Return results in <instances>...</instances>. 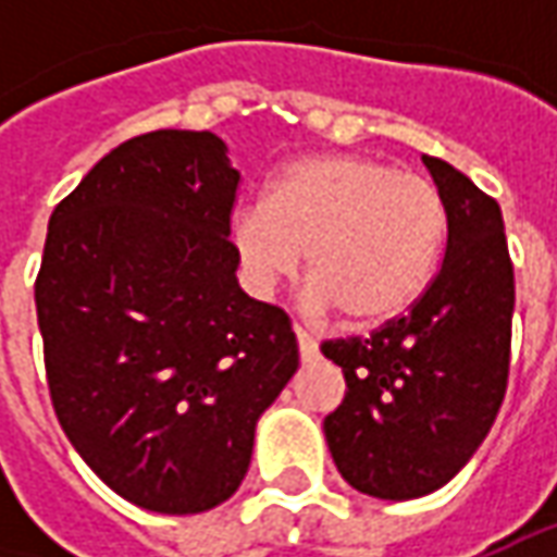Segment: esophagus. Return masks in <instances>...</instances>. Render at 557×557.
I'll list each match as a JSON object with an SVG mask.
<instances>
[{
  "instance_id": "1",
  "label": "esophagus",
  "mask_w": 557,
  "mask_h": 557,
  "mask_svg": "<svg viewBox=\"0 0 557 557\" xmlns=\"http://www.w3.org/2000/svg\"><path fill=\"white\" fill-rule=\"evenodd\" d=\"M294 337H297V347H300V359H304V362H312V359L319 356V344H315V337H310L304 329H294Z\"/></svg>"
}]
</instances>
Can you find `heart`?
Listing matches in <instances>:
<instances>
[{"label":"heart","instance_id":"obj_1","mask_svg":"<svg viewBox=\"0 0 557 557\" xmlns=\"http://www.w3.org/2000/svg\"><path fill=\"white\" fill-rule=\"evenodd\" d=\"M449 213L431 180L362 154H322L285 166L260 207L232 225L247 282L269 294L300 263L315 310L354 329L387 325L437 278Z\"/></svg>","mask_w":557,"mask_h":557}]
</instances>
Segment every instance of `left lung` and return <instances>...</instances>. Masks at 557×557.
I'll return each mask as SVG.
<instances>
[{
    "label": "left lung",
    "mask_w": 557,
    "mask_h": 557,
    "mask_svg": "<svg viewBox=\"0 0 557 557\" xmlns=\"http://www.w3.org/2000/svg\"><path fill=\"white\" fill-rule=\"evenodd\" d=\"M449 228L434 285L372 337L329 341L347 394L325 418L341 478L374 499H418L478 453L503 406L515 269L499 203L453 163L421 158Z\"/></svg>",
    "instance_id": "obj_1"
}]
</instances>
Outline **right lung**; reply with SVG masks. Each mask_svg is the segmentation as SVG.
Segmentation results:
<instances>
[{
    "instance_id": "obj_1",
    "label": "right lung",
    "mask_w": 557,
    "mask_h": 557,
    "mask_svg": "<svg viewBox=\"0 0 557 557\" xmlns=\"http://www.w3.org/2000/svg\"><path fill=\"white\" fill-rule=\"evenodd\" d=\"M242 173L213 133L117 145L54 207L36 278L54 416L126 503L198 515L250 468L257 421L297 372L278 307L238 288Z\"/></svg>"
}]
</instances>
